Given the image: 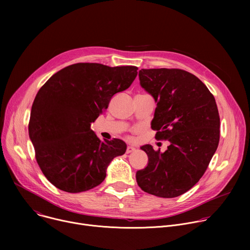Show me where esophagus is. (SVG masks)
<instances>
[{"label": "esophagus", "instance_id": "34e87169", "mask_svg": "<svg viewBox=\"0 0 250 250\" xmlns=\"http://www.w3.org/2000/svg\"><path fill=\"white\" fill-rule=\"evenodd\" d=\"M135 150V148L133 147V146H128L127 147H126V153H130V152H132V151H134Z\"/></svg>", "mask_w": 250, "mask_h": 250}]
</instances>
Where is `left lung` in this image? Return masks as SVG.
Returning <instances> with one entry per match:
<instances>
[{
  "instance_id": "8db88e82",
  "label": "left lung",
  "mask_w": 250,
  "mask_h": 250,
  "mask_svg": "<svg viewBox=\"0 0 250 250\" xmlns=\"http://www.w3.org/2000/svg\"><path fill=\"white\" fill-rule=\"evenodd\" d=\"M140 86L157 103L151 127L155 138L167 139L164 152L141 146L148 164L136 172L145 192L175 198L198 183L220 141V116L216 100L195 75L181 69H141Z\"/></svg>"
}]
</instances>
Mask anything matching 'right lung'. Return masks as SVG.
<instances>
[{"mask_svg": "<svg viewBox=\"0 0 250 250\" xmlns=\"http://www.w3.org/2000/svg\"><path fill=\"white\" fill-rule=\"evenodd\" d=\"M137 69L76 63L58 71L40 89L28 133L40 168L56 188L68 193L95 188L104 180L110 162L125 152V141L101 140L90 126L112 97L131 85Z\"/></svg>", "mask_w": 250, "mask_h": 250, "instance_id": "right-lung-1", "label": "right lung"}]
</instances>
